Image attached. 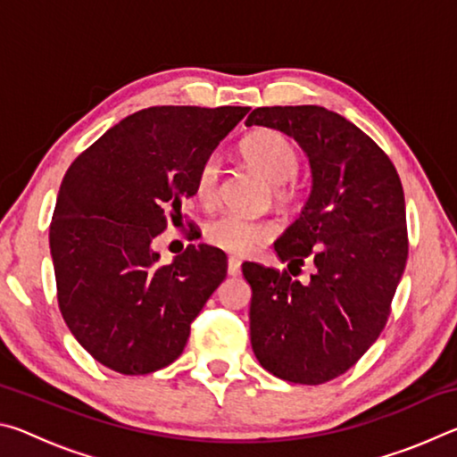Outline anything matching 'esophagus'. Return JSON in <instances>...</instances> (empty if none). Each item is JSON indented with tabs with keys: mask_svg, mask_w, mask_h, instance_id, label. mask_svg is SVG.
I'll return each mask as SVG.
<instances>
[{
	"mask_svg": "<svg viewBox=\"0 0 457 457\" xmlns=\"http://www.w3.org/2000/svg\"><path fill=\"white\" fill-rule=\"evenodd\" d=\"M239 266H242V262H239L237 258H228V274L229 276H237L239 274Z\"/></svg>",
	"mask_w": 457,
	"mask_h": 457,
	"instance_id": "34e87169",
	"label": "esophagus"
}]
</instances>
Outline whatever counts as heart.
<instances>
[{
    "label": "heart",
    "mask_w": 457,
    "mask_h": 457,
    "mask_svg": "<svg viewBox=\"0 0 457 457\" xmlns=\"http://www.w3.org/2000/svg\"><path fill=\"white\" fill-rule=\"evenodd\" d=\"M242 159L268 185H274L278 201H290L294 187L288 183L298 171V151L288 137L274 129H260L247 135L239 145ZM220 181V163L215 157H207L195 175V197L212 201ZM274 236V228L266 221L242 218L236 213H223L212 220L205 228V237L213 245L231 253H247Z\"/></svg>",
    "instance_id": "b5f03b06"
}]
</instances>
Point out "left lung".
<instances>
[{"mask_svg":"<svg viewBox=\"0 0 457 457\" xmlns=\"http://www.w3.org/2000/svg\"><path fill=\"white\" fill-rule=\"evenodd\" d=\"M245 125L292 137L312 173L303 213L274 244L288 270L308 262L311 280L242 266L252 349L284 381L327 383L369 351L389 319L409 247L403 187L381 146L322 106H262Z\"/></svg>","mask_w":457,"mask_h":457,"instance_id":"obj_1","label":"left lung"}]
</instances>
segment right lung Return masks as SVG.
I'll return each mask as SVG.
<instances>
[{
	"mask_svg": "<svg viewBox=\"0 0 457 457\" xmlns=\"http://www.w3.org/2000/svg\"><path fill=\"white\" fill-rule=\"evenodd\" d=\"M247 111L145 108L108 129L66 171L50 223L58 306L100 365L146 375L183 353L228 258L191 244L161 264L153 239L169 220H181L197 169Z\"/></svg>",
	"mask_w": 457,
	"mask_h": 457,
	"instance_id": "right-lung-1",
	"label": "right lung"
}]
</instances>
